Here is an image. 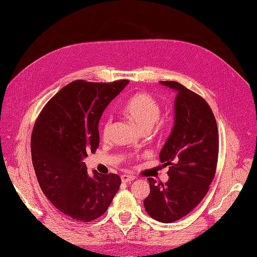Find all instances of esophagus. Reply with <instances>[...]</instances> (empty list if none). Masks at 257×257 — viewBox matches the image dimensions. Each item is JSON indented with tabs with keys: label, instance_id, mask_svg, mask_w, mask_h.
<instances>
[{
	"label": "esophagus",
	"instance_id": "obj_1",
	"mask_svg": "<svg viewBox=\"0 0 257 257\" xmlns=\"http://www.w3.org/2000/svg\"><path fill=\"white\" fill-rule=\"evenodd\" d=\"M134 179H135V177L131 176V175H122V176H121L122 182H131V181H133Z\"/></svg>",
	"mask_w": 257,
	"mask_h": 257
}]
</instances>
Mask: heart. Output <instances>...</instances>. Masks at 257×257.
I'll use <instances>...</instances> for the list:
<instances>
[{"mask_svg": "<svg viewBox=\"0 0 257 257\" xmlns=\"http://www.w3.org/2000/svg\"><path fill=\"white\" fill-rule=\"evenodd\" d=\"M122 112L143 132H148L151 128L160 131L164 126V122L160 120L162 113L161 105L157 99L148 93H136L124 105ZM111 127L112 122L110 119H108L102 127V137L104 139L109 138Z\"/></svg>", "mask_w": 257, "mask_h": 257, "instance_id": "1", "label": "heart"}]
</instances>
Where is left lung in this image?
<instances>
[{
  "label": "left lung",
  "mask_w": 257,
  "mask_h": 257,
  "mask_svg": "<svg viewBox=\"0 0 257 257\" xmlns=\"http://www.w3.org/2000/svg\"><path fill=\"white\" fill-rule=\"evenodd\" d=\"M178 92L175 125L161 150L160 160L169 166L166 183L148 178L150 194L147 213L162 223H172L190 213L209 191L216 172L219 134L211 108L197 93L176 81H161Z\"/></svg>",
  "instance_id": "8db88e82"
}]
</instances>
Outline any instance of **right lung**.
Masks as SVG:
<instances>
[{
  "instance_id": "right-lung-1",
  "label": "right lung",
  "mask_w": 257,
  "mask_h": 257,
  "mask_svg": "<svg viewBox=\"0 0 257 257\" xmlns=\"http://www.w3.org/2000/svg\"><path fill=\"white\" fill-rule=\"evenodd\" d=\"M128 83L75 80L49 99L35 121L31 154L37 181L50 203L79 222L106 212L118 192L116 174H88L82 160L99 145L98 121Z\"/></svg>"
}]
</instances>
